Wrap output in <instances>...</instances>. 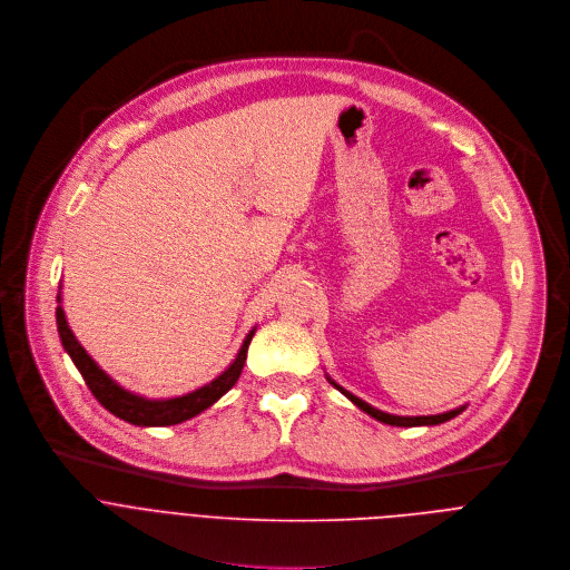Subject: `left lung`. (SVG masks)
<instances>
[{
	"instance_id": "8db88e82",
	"label": "left lung",
	"mask_w": 570,
	"mask_h": 570,
	"mask_svg": "<svg viewBox=\"0 0 570 570\" xmlns=\"http://www.w3.org/2000/svg\"><path fill=\"white\" fill-rule=\"evenodd\" d=\"M327 382H330L336 391L344 393L353 404H357L364 413H368V415H373L375 420H380V422H384V424H391V426H431V424H442V422H446V420H451V417H456L459 413H463V411H465V406H459V409L446 411V413H438V415H413V417H409V415H391V413H384V411H380V409L371 406L368 402L360 400V397H357V395H353L351 391L341 389V386H338L336 382H332L330 377H327Z\"/></svg>"
}]
</instances>
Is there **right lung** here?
Segmentation results:
<instances>
[{
	"label": "right lung",
	"mask_w": 570,
	"mask_h": 570,
	"mask_svg": "<svg viewBox=\"0 0 570 570\" xmlns=\"http://www.w3.org/2000/svg\"><path fill=\"white\" fill-rule=\"evenodd\" d=\"M58 303H60V294H58ZM56 323H58V332H60V341L67 351V355L71 357V362L76 364V368L80 371L85 384L89 386V391L94 393V397L117 417L137 424V426H170V424H179L184 420L195 417L197 413L206 411L210 404H215L226 391H232L234 384L238 382L245 360H247V348L252 344V336L256 332V327L247 334L243 348L238 351V357L234 360V364L226 368L222 375H217L213 382L204 384L197 391H190L186 395L179 397H168V400H148L141 397L137 393L126 391L124 386H119L109 375H105V371H100V366L87 355V351L78 344V338L73 336L67 318H65V309L58 305L56 307Z\"/></svg>",
	"instance_id": "add662e5"
}]
</instances>
